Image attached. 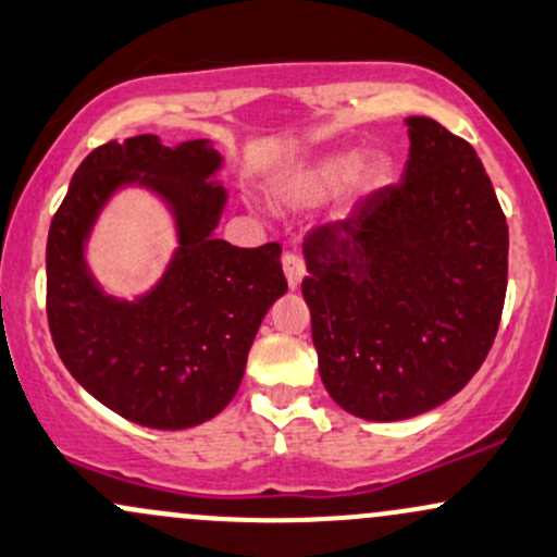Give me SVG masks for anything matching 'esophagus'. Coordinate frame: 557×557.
I'll return each instance as SVG.
<instances>
[{
	"label": "esophagus",
	"instance_id": "obj_1",
	"mask_svg": "<svg viewBox=\"0 0 557 557\" xmlns=\"http://www.w3.org/2000/svg\"><path fill=\"white\" fill-rule=\"evenodd\" d=\"M281 265H284V276H286V281H289V289H297L305 276L302 257L295 252H286L284 257H281Z\"/></svg>",
	"mask_w": 557,
	"mask_h": 557
}]
</instances>
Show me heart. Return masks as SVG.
<instances>
[{
  "mask_svg": "<svg viewBox=\"0 0 557 557\" xmlns=\"http://www.w3.org/2000/svg\"><path fill=\"white\" fill-rule=\"evenodd\" d=\"M387 164L382 159H361L358 151H334L315 159L284 183V196L295 205H321L348 185L350 199H367L385 183Z\"/></svg>",
  "mask_w": 557,
  "mask_h": 557,
  "instance_id": "1",
  "label": "heart"
}]
</instances>
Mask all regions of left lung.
Returning a JSON list of instances; mask_svg holds the SVG:
<instances>
[{
    "mask_svg": "<svg viewBox=\"0 0 557 557\" xmlns=\"http://www.w3.org/2000/svg\"><path fill=\"white\" fill-rule=\"evenodd\" d=\"M400 183L302 242L321 382L352 417L396 422L457 396L492 350L507 220L475 148L409 116Z\"/></svg>",
    "mask_w": 557,
    "mask_h": 557,
    "instance_id": "8db88e82",
    "label": "left lung"
}]
</instances>
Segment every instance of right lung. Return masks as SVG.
<instances>
[{
    "instance_id": "right-lung-1",
    "label": "right lung",
    "mask_w": 557,
    "mask_h": 557,
    "mask_svg": "<svg viewBox=\"0 0 557 557\" xmlns=\"http://www.w3.org/2000/svg\"><path fill=\"white\" fill-rule=\"evenodd\" d=\"M223 157L207 140L161 146L157 135L111 140L74 172L47 236V321L71 376L124 420L185 430L231 404L268 308L286 292L276 242L242 249L214 238L225 188ZM143 184L168 201L178 248L140 301L106 296L84 260L104 201Z\"/></svg>"
}]
</instances>
